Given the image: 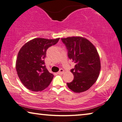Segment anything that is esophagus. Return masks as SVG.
Masks as SVG:
<instances>
[{
  "label": "esophagus",
  "instance_id": "esophagus-1",
  "mask_svg": "<svg viewBox=\"0 0 122 122\" xmlns=\"http://www.w3.org/2000/svg\"><path fill=\"white\" fill-rule=\"evenodd\" d=\"M64 73V70L63 69H61L59 70V71L58 72V74H63Z\"/></svg>",
  "mask_w": 122,
  "mask_h": 122
}]
</instances>
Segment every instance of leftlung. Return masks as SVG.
<instances>
[{
	"label": "left lung",
	"instance_id": "obj_1",
	"mask_svg": "<svg viewBox=\"0 0 122 122\" xmlns=\"http://www.w3.org/2000/svg\"><path fill=\"white\" fill-rule=\"evenodd\" d=\"M68 49V57L75 63L71 70L74 80L67 83L76 93L87 91L97 80L101 70L100 56L97 49L89 40L80 36L61 38Z\"/></svg>",
	"mask_w": 122,
	"mask_h": 122
}]
</instances>
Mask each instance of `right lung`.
Instances as JSON below:
<instances>
[{"instance_id": "add662e5", "label": "right lung", "mask_w": 122, "mask_h": 122, "mask_svg": "<svg viewBox=\"0 0 122 122\" xmlns=\"http://www.w3.org/2000/svg\"><path fill=\"white\" fill-rule=\"evenodd\" d=\"M59 39L36 38L26 42L19 51L16 70L22 84L30 90L41 91L52 81L54 75L46 68L44 59L47 49Z\"/></svg>"}]
</instances>
